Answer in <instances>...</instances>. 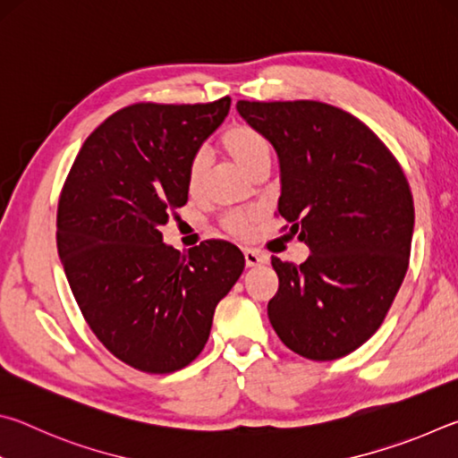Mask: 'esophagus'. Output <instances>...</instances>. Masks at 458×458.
Segmentation results:
<instances>
[{
	"mask_svg": "<svg viewBox=\"0 0 458 458\" xmlns=\"http://www.w3.org/2000/svg\"><path fill=\"white\" fill-rule=\"evenodd\" d=\"M244 260H246V267H259L268 262V257L265 252L254 250V248H244Z\"/></svg>",
	"mask_w": 458,
	"mask_h": 458,
	"instance_id": "34e87169",
	"label": "esophagus"
}]
</instances>
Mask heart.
Listing matches in <instances>:
<instances>
[{"label":"heart","mask_w":458,"mask_h":458,"mask_svg":"<svg viewBox=\"0 0 458 458\" xmlns=\"http://www.w3.org/2000/svg\"><path fill=\"white\" fill-rule=\"evenodd\" d=\"M222 147L234 164L242 169V172L250 174L254 167L262 161L270 159V143L268 139L260 133L259 129L252 125H244V123H236V125H230L222 135ZM206 172V161L201 155H193L185 169V185L193 193L199 190L201 180H204ZM254 222L252 212H230L226 218L222 220L224 228H226L230 234L234 236H246L250 232V226Z\"/></svg>","instance_id":"heart-1"}]
</instances>
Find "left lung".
<instances>
[{
  "label": "left lung",
  "instance_id": "8db88e82",
  "mask_svg": "<svg viewBox=\"0 0 458 458\" xmlns=\"http://www.w3.org/2000/svg\"><path fill=\"white\" fill-rule=\"evenodd\" d=\"M275 147L278 214L309 246L303 265L273 257L268 301L276 335L307 360L358 350L386 319L404 281L414 201L396 157L353 114L319 100H238Z\"/></svg>",
  "mask_w": 458,
  "mask_h": 458
}]
</instances>
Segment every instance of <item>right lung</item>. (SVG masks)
Returning a JSON list of instances; mask_svg holds the SVG:
<instances>
[{
	"instance_id": "obj_1",
	"label": "right lung",
	"mask_w": 458,
	"mask_h": 458,
	"mask_svg": "<svg viewBox=\"0 0 458 458\" xmlns=\"http://www.w3.org/2000/svg\"><path fill=\"white\" fill-rule=\"evenodd\" d=\"M228 111L230 97L121 108L89 135L60 193L56 244L76 303L100 344L147 374L198 358L244 270L226 240L182 254L159 232L188 201L185 169Z\"/></svg>"
}]
</instances>
